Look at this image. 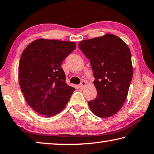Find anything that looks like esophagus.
Instances as JSON below:
<instances>
[{
	"label": "esophagus",
	"instance_id": "34e87169",
	"mask_svg": "<svg viewBox=\"0 0 154 154\" xmlns=\"http://www.w3.org/2000/svg\"><path fill=\"white\" fill-rule=\"evenodd\" d=\"M85 85H86V82H84V81H83V82L79 85V87L80 89H83V88H84Z\"/></svg>",
	"mask_w": 154,
	"mask_h": 154
}]
</instances>
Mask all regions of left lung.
I'll return each mask as SVG.
<instances>
[{
    "label": "left lung",
    "instance_id": "8db88e82",
    "mask_svg": "<svg viewBox=\"0 0 154 154\" xmlns=\"http://www.w3.org/2000/svg\"><path fill=\"white\" fill-rule=\"evenodd\" d=\"M79 48L89 59L97 96L88 102L99 118L113 116L123 106L132 79L131 53L120 38L111 34L81 41Z\"/></svg>",
    "mask_w": 154,
    "mask_h": 154
}]
</instances>
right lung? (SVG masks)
Segmentation results:
<instances>
[{
  "label": "right lung",
  "instance_id": "1",
  "mask_svg": "<svg viewBox=\"0 0 154 154\" xmlns=\"http://www.w3.org/2000/svg\"><path fill=\"white\" fill-rule=\"evenodd\" d=\"M76 48L74 42L40 38L23 51L19 64V83L33 110L47 117L60 113L75 89L65 82L61 67Z\"/></svg>",
  "mask_w": 154,
  "mask_h": 154
}]
</instances>
